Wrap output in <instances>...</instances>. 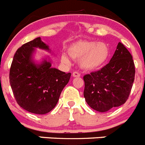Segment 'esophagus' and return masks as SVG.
Here are the masks:
<instances>
[{
	"instance_id": "obj_1",
	"label": "esophagus",
	"mask_w": 145,
	"mask_h": 145,
	"mask_svg": "<svg viewBox=\"0 0 145 145\" xmlns=\"http://www.w3.org/2000/svg\"><path fill=\"white\" fill-rule=\"evenodd\" d=\"M72 76H74V77H79L81 75L79 72H77V71H74V72L72 74Z\"/></svg>"
}]
</instances>
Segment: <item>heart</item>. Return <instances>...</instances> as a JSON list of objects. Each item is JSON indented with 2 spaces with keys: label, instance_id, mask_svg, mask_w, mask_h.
I'll use <instances>...</instances> for the list:
<instances>
[{
  "label": "heart",
  "instance_id": "b5f03b06",
  "mask_svg": "<svg viewBox=\"0 0 145 145\" xmlns=\"http://www.w3.org/2000/svg\"><path fill=\"white\" fill-rule=\"evenodd\" d=\"M68 53L74 60H79L81 67L86 70L97 69L108 60L110 49L107 44L102 42L83 40L78 41L69 48ZM61 61L66 64L69 63V59L63 54Z\"/></svg>",
  "mask_w": 145,
  "mask_h": 145
}]
</instances>
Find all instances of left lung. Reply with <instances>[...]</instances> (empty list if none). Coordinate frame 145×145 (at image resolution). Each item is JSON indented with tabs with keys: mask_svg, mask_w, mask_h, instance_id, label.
<instances>
[{
	"mask_svg": "<svg viewBox=\"0 0 145 145\" xmlns=\"http://www.w3.org/2000/svg\"><path fill=\"white\" fill-rule=\"evenodd\" d=\"M135 76L132 56L118 42L110 62L84 76V97L92 109L107 112L123 105L129 96Z\"/></svg>",
	"mask_w": 145,
	"mask_h": 145,
	"instance_id": "1",
	"label": "left lung"
}]
</instances>
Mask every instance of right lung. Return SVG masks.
<instances>
[{"label":"right lung","instance_id":"right-lung-1","mask_svg":"<svg viewBox=\"0 0 145 145\" xmlns=\"http://www.w3.org/2000/svg\"><path fill=\"white\" fill-rule=\"evenodd\" d=\"M35 48L50 51L40 37L24 44L14 55L9 82L19 106L30 113L42 115L56 107L71 74L52 68L50 60L35 63Z\"/></svg>","mask_w":145,"mask_h":145}]
</instances>
